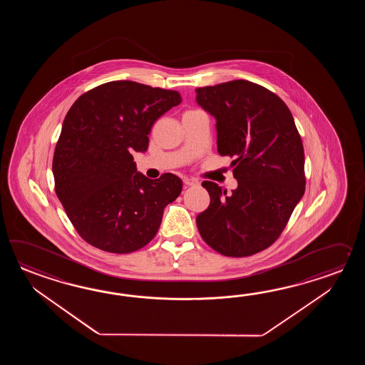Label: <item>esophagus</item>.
Here are the masks:
<instances>
[{
    "label": "esophagus",
    "instance_id": "esophagus-1",
    "mask_svg": "<svg viewBox=\"0 0 365 365\" xmlns=\"http://www.w3.org/2000/svg\"><path fill=\"white\" fill-rule=\"evenodd\" d=\"M184 184H185V186H194L198 185L200 182H198L197 180L189 179V178H185V179H184Z\"/></svg>",
    "mask_w": 365,
    "mask_h": 365
}]
</instances>
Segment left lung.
<instances>
[{
	"label": "left lung",
	"instance_id": "1",
	"mask_svg": "<svg viewBox=\"0 0 365 365\" xmlns=\"http://www.w3.org/2000/svg\"><path fill=\"white\" fill-rule=\"evenodd\" d=\"M217 120V153L233 158L232 193L212 181L207 209L197 215L205 242L227 257L269 248L305 192L304 148L294 117L278 95L244 79L195 88Z\"/></svg>",
	"mask_w": 365,
	"mask_h": 365
}]
</instances>
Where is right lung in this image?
Listing matches in <instances>:
<instances>
[{"label":"right lung","instance_id":"right-lung-1","mask_svg":"<svg viewBox=\"0 0 365 365\" xmlns=\"http://www.w3.org/2000/svg\"><path fill=\"white\" fill-rule=\"evenodd\" d=\"M180 103L178 91L113 81L81 95L65 116L52 163L56 194L95 248L118 255L143 248L181 193L176 175L148 179L132 155L148 150L154 123Z\"/></svg>","mask_w":365,"mask_h":365}]
</instances>
